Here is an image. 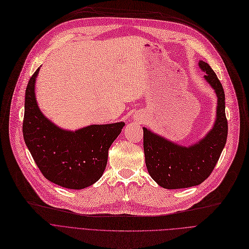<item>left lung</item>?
Masks as SVG:
<instances>
[{"label": "left lung", "instance_id": "8db88e82", "mask_svg": "<svg viewBox=\"0 0 249 249\" xmlns=\"http://www.w3.org/2000/svg\"><path fill=\"white\" fill-rule=\"evenodd\" d=\"M198 66L206 72L205 80L218 97L216 122L206 137L192 146L183 147L143 127L148 172L160 186L167 189L191 187L205 181L215 168L226 145L228 122L225 114L223 86L209 64L199 61Z\"/></svg>", "mask_w": 249, "mask_h": 249}]
</instances>
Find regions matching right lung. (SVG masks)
<instances>
[{"label":"right lung","instance_id":"add662e5","mask_svg":"<svg viewBox=\"0 0 249 249\" xmlns=\"http://www.w3.org/2000/svg\"><path fill=\"white\" fill-rule=\"evenodd\" d=\"M25 91L23 137L33 160L47 180L71 189H82L102 176L108 149L124 123L92 124L75 132L57 127L40 111L35 99V80Z\"/></svg>","mask_w":249,"mask_h":249}]
</instances>
